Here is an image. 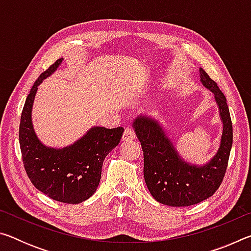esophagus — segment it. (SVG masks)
Here are the masks:
<instances>
[{
  "mask_svg": "<svg viewBox=\"0 0 251 251\" xmlns=\"http://www.w3.org/2000/svg\"><path fill=\"white\" fill-rule=\"evenodd\" d=\"M135 137H136V136H135L134 130L131 128H126L125 131H124V134H123L122 139L124 142H129V141H133V139H135Z\"/></svg>",
  "mask_w": 251,
  "mask_h": 251,
  "instance_id": "34e87169",
  "label": "esophagus"
}]
</instances>
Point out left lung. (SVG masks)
Wrapping results in <instances>:
<instances>
[{
    "label": "left lung",
    "instance_id": "left-lung-1",
    "mask_svg": "<svg viewBox=\"0 0 251 251\" xmlns=\"http://www.w3.org/2000/svg\"><path fill=\"white\" fill-rule=\"evenodd\" d=\"M201 84L215 96L223 133L218 151L203 165L181 158L159 121L141 114L133 128L144 151V178L148 190L157 201L172 207H186L211 197L219 188L226 173L232 145V124L226 97L201 67Z\"/></svg>",
    "mask_w": 251,
    "mask_h": 251
}]
</instances>
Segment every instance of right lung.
Masks as SVG:
<instances>
[{
    "instance_id": "obj_1",
    "label": "right lung",
    "mask_w": 251,
    "mask_h": 251,
    "mask_svg": "<svg viewBox=\"0 0 251 251\" xmlns=\"http://www.w3.org/2000/svg\"><path fill=\"white\" fill-rule=\"evenodd\" d=\"M57 59L34 83L25 100L20 123V146L24 168L32 184L50 198L79 203L93 196L100 181L105 157L121 142L123 127L93 126L86 134L63 148L49 147L34 130L32 108L37 87L61 65Z\"/></svg>"
}]
</instances>
